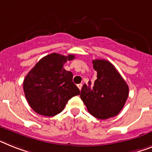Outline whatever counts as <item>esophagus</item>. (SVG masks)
<instances>
[{"label":"esophagus","instance_id":"1","mask_svg":"<svg viewBox=\"0 0 152 152\" xmlns=\"http://www.w3.org/2000/svg\"><path fill=\"white\" fill-rule=\"evenodd\" d=\"M77 87H78L79 89L81 90V88H82V84H78V85H77Z\"/></svg>","mask_w":152,"mask_h":152}]
</instances>
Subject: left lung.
<instances>
[{"instance_id": "obj_1", "label": "left lung", "mask_w": 152, "mask_h": 152, "mask_svg": "<svg viewBox=\"0 0 152 152\" xmlns=\"http://www.w3.org/2000/svg\"><path fill=\"white\" fill-rule=\"evenodd\" d=\"M97 79L91 85L84 84L81 100L91 115L100 120L116 116L122 110L129 95V87L122 76L110 61L94 60Z\"/></svg>"}]
</instances>
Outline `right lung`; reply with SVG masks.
<instances>
[{"instance_id":"1","label":"right lung","mask_w":152,"mask_h":152,"mask_svg":"<svg viewBox=\"0 0 152 152\" xmlns=\"http://www.w3.org/2000/svg\"><path fill=\"white\" fill-rule=\"evenodd\" d=\"M75 55L51 53L42 57L24 79L23 89L32 110L46 116L62 112L70 99L78 96L80 90L73 82V74L64 65Z\"/></svg>"}]
</instances>
